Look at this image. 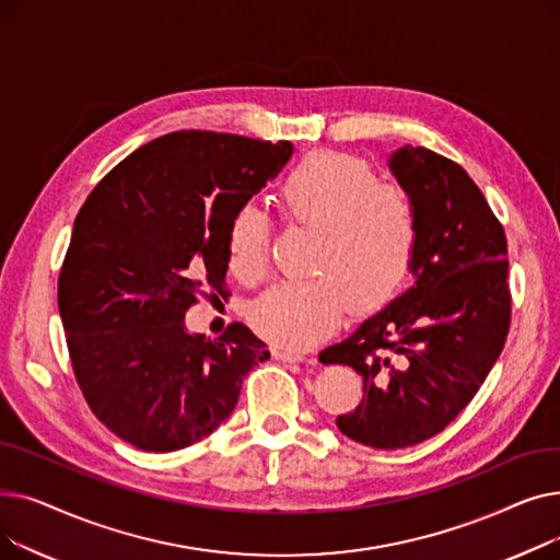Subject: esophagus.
I'll return each mask as SVG.
<instances>
[{
    "label": "esophagus",
    "instance_id": "34e87169",
    "mask_svg": "<svg viewBox=\"0 0 560 560\" xmlns=\"http://www.w3.org/2000/svg\"><path fill=\"white\" fill-rule=\"evenodd\" d=\"M272 357L283 363H302L306 359L304 354H300V351H288V349H272Z\"/></svg>",
    "mask_w": 560,
    "mask_h": 560
}]
</instances>
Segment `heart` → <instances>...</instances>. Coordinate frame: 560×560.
Masks as SVG:
<instances>
[{
    "mask_svg": "<svg viewBox=\"0 0 560 560\" xmlns=\"http://www.w3.org/2000/svg\"><path fill=\"white\" fill-rule=\"evenodd\" d=\"M288 222L317 231L311 281L279 283L252 306L258 336L283 349H306L331 334L345 313L386 306L408 279L418 249L416 215L406 195L378 182L349 154L313 152L288 172L277 192ZM268 222L252 203L226 226L229 270L256 283L268 265Z\"/></svg>",
    "mask_w": 560,
    "mask_h": 560,
    "instance_id": "heart-1",
    "label": "heart"
}]
</instances>
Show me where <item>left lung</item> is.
Here are the masks:
<instances>
[{"instance_id":"1","label":"left lung","mask_w":560,"mask_h":560,"mask_svg":"<svg viewBox=\"0 0 560 560\" xmlns=\"http://www.w3.org/2000/svg\"><path fill=\"white\" fill-rule=\"evenodd\" d=\"M388 167L418 226L416 283L370 315L319 363L363 376V401L338 429L374 450L413 447L472 401L511 325L506 235L467 172L404 144Z\"/></svg>"}]
</instances>
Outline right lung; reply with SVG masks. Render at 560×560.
I'll list each match as a JSON object with an SVG mask.
<instances>
[{"label":"right lung","mask_w":560,"mask_h":560,"mask_svg":"<svg viewBox=\"0 0 560 560\" xmlns=\"http://www.w3.org/2000/svg\"><path fill=\"white\" fill-rule=\"evenodd\" d=\"M292 150L288 140L174 131L115 165L81 206L58 311L88 406L125 443L144 452L197 443L270 359L241 322L211 340L184 317L203 290L222 295L229 220Z\"/></svg>","instance_id":"right-lung-1"}]
</instances>
